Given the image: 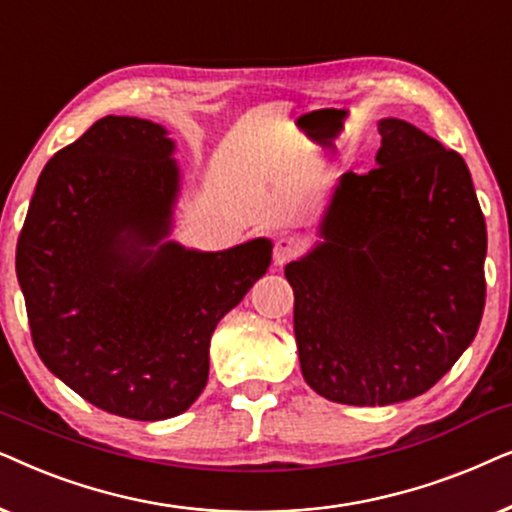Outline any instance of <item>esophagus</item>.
<instances>
[{"label": "esophagus", "instance_id": "34e87169", "mask_svg": "<svg viewBox=\"0 0 512 512\" xmlns=\"http://www.w3.org/2000/svg\"><path fill=\"white\" fill-rule=\"evenodd\" d=\"M302 250H304L302 238H297V236H281L274 243V264H278V267H283V264H288L290 260H295V257Z\"/></svg>", "mask_w": 512, "mask_h": 512}]
</instances>
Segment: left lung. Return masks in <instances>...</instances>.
<instances>
[{"label":"left lung","instance_id":"obj_1","mask_svg":"<svg viewBox=\"0 0 512 512\" xmlns=\"http://www.w3.org/2000/svg\"><path fill=\"white\" fill-rule=\"evenodd\" d=\"M370 173H344L320 241L285 267L313 391L342 405L426 393L485 309L487 227L466 161L403 119L379 121Z\"/></svg>","mask_w":512,"mask_h":512}]
</instances>
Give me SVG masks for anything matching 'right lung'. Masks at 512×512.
Masks as SVG:
<instances>
[{
    "mask_svg": "<svg viewBox=\"0 0 512 512\" xmlns=\"http://www.w3.org/2000/svg\"><path fill=\"white\" fill-rule=\"evenodd\" d=\"M175 142L102 117L46 163L16 248L34 349L88 403L135 421L189 410L215 327L271 264L269 238L220 252L166 241Z\"/></svg>",
    "mask_w": 512,
    "mask_h": 512,
    "instance_id": "add662e5",
    "label": "right lung"
}]
</instances>
